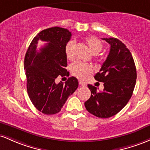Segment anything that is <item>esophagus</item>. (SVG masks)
<instances>
[{"label": "esophagus", "instance_id": "esophagus-1", "mask_svg": "<svg viewBox=\"0 0 150 150\" xmlns=\"http://www.w3.org/2000/svg\"><path fill=\"white\" fill-rule=\"evenodd\" d=\"M79 85L82 86H86V83H84V82L82 81H79Z\"/></svg>", "mask_w": 150, "mask_h": 150}]
</instances>
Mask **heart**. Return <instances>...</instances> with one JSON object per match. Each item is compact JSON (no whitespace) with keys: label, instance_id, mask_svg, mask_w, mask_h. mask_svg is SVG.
<instances>
[{"label":"heart","instance_id":"1","mask_svg":"<svg viewBox=\"0 0 150 150\" xmlns=\"http://www.w3.org/2000/svg\"><path fill=\"white\" fill-rule=\"evenodd\" d=\"M85 42L88 46L91 52L93 54H97L103 49L102 42L96 37L89 36L85 38ZM75 42L74 40H70L67 43L65 46V54L68 59H72L74 58V53ZM71 72L72 75L80 79L84 80L90 74L93 72V67L88 64L83 63L80 61L74 62L71 66Z\"/></svg>","mask_w":150,"mask_h":150}]
</instances>
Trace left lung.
<instances>
[{"instance_id": "1", "label": "left lung", "mask_w": 150, "mask_h": 150, "mask_svg": "<svg viewBox=\"0 0 150 150\" xmlns=\"http://www.w3.org/2000/svg\"><path fill=\"white\" fill-rule=\"evenodd\" d=\"M103 40L110 44V52L94 78L103 83L104 89L98 91L96 87L88 84L91 95L84 105L93 115L108 118L120 112L128 103L135 86L137 71L133 57L122 42L113 38Z\"/></svg>"}]
</instances>
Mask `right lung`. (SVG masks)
Here are the masks:
<instances>
[{
  "label": "right lung",
  "instance_id": "obj_1",
  "mask_svg": "<svg viewBox=\"0 0 150 150\" xmlns=\"http://www.w3.org/2000/svg\"><path fill=\"white\" fill-rule=\"evenodd\" d=\"M71 33L68 30L54 27L44 30L35 37L25 57L24 68L28 96L39 111L53 115L61 110L67 98L76 90L79 81L71 76L64 83H56L59 76H69L65 46ZM39 40L47 44L38 52Z\"/></svg>",
  "mask_w": 150,
  "mask_h": 150
}]
</instances>
